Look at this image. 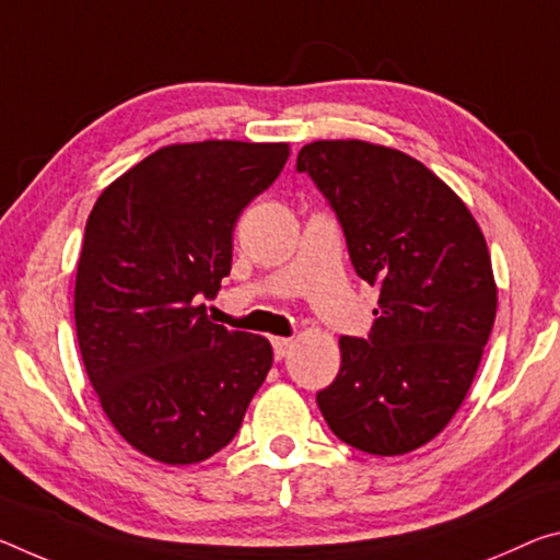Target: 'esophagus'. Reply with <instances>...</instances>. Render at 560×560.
<instances>
[{
  "instance_id": "1",
  "label": "esophagus",
  "mask_w": 560,
  "mask_h": 560,
  "mask_svg": "<svg viewBox=\"0 0 560 560\" xmlns=\"http://www.w3.org/2000/svg\"><path fill=\"white\" fill-rule=\"evenodd\" d=\"M271 346H273V359L281 361L291 349V339H279L277 336V339H271Z\"/></svg>"
}]
</instances>
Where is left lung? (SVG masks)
Instances as JSON below:
<instances>
[{
    "label": "left lung",
    "instance_id": "obj_1",
    "mask_svg": "<svg viewBox=\"0 0 560 560\" xmlns=\"http://www.w3.org/2000/svg\"><path fill=\"white\" fill-rule=\"evenodd\" d=\"M339 219L351 264L378 289L366 339L341 336V369L316 404L336 436L401 456L443 431L474 384L495 318L481 229L454 191L396 149L314 141L299 152Z\"/></svg>",
    "mask_w": 560,
    "mask_h": 560
}]
</instances>
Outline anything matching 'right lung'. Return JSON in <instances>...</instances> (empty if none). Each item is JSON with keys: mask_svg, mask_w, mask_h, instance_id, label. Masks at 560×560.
Returning a JSON list of instances; mask_svg holds the SVG:
<instances>
[{"mask_svg": "<svg viewBox=\"0 0 560 560\" xmlns=\"http://www.w3.org/2000/svg\"><path fill=\"white\" fill-rule=\"evenodd\" d=\"M289 144L164 147L106 186L86 219L74 318L89 381L127 443L162 464L214 456L269 374L264 336L211 324L242 211Z\"/></svg>", "mask_w": 560, "mask_h": 560, "instance_id": "add662e5", "label": "right lung"}]
</instances>
